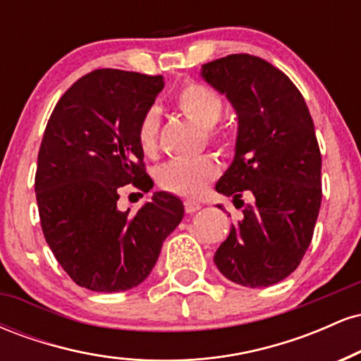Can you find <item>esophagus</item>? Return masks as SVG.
Wrapping results in <instances>:
<instances>
[{
  "instance_id": "34e87169",
  "label": "esophagus",
  "mask_w": 361,
  "mask_h": 361,
  "mask_svg": "<svg viewBox=\"0 0 361 361\" xmlns=\"http://www.w3.org/2000/svg\"><path fill=\"white\" fill-rule=\"evenodd\" d=\"M200 209H202V205L198 204V202H195V200H186L185 202L186 214H195V212H198Z\"/></svg>"
}]
</instances>
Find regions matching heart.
Returning <instances> with one entry per match:
<instances>
[{
    "label": "heart",
    "instance_id": "heart-1",
    "mask_svg": "<svg viewBox=\"0 0 361 361\" xmlns=\"http://www.w3.org/2000/svg\"><path fill=\"white\" fill-rule=\"evenodd\" d=\"M176 106L181 114L197 126L207 128V135L217 146H227V134L221 128H214L221 118L224 100L217 91L198 82H188L178 91ZM159 135V115L156 110H147L137 126V142L140 151L152 156L157 151ZM219 175V164L212 157L197 159H173L157 169V185L169 193L195 198L205 192L207 186Z\"/></svg>",
    "mask_w": 361,
    "mask_h": 361
}]
</instances>
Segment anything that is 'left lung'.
<instances>
[{
  "instance_id": "1",
  "label": "left lung",
  "mask_w": 361,
  "mask_h": 361,
  "mask_svg": "<svg viewBox=\"0 0 361 361\" xmlns=\"http://www.w3.org/2000/svg\"><path fill=\"white\" fill-rule=\"evenodd\" d=\"M200 74L238 114L234 161L215 190L233 197L243 215L214 261L234 283L270 287L300 264L321 209V151L312 117L287 74L256 56L231 54L207 62Z\"/></svg>"
}]
</instances>
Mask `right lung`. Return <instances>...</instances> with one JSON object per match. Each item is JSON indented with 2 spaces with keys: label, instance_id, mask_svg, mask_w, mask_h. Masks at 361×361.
<instances>
[{
  "label": "right lung",
  "instance_id": "1",
  "mask_svg": "<svg viewBox=\"0 0 361 361\" xmlns=\"http://www.w3.org/2000/svg\"><path fill=\"white\" fill-rule=\"evenodd\" d=\"M163 88V76L97 69L62 94L49 118L37 159V205L45 241L80 287L103 293L137 287L183 219L181 200L166 192L134 215L117 207L120 186L152 188L137 126Z\"/></svg>",
  "mask_w": 361,
  "mask_h": 361
}]
</instances>
